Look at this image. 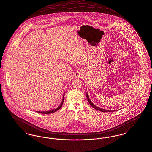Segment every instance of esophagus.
<instances>
[{"label": "esophagus", "instance_id": "1", "mask_svg": "<svg viewBox=\"0 0 152 152\" xmlns=\"http://www.w3.org/2000/svg\"><path fill=\"white\" fill-rule=\"evenodd\" d=\"M83 73H82V71H77L75 73V77H83Z\"/></svg>", "mask_w": 152, "mask_h": 152}]
</instances>
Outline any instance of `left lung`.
I'll list each match as a JSON object with an SVG mask.
<instances>
[{
	"label": "left lung",
	"instance_id": "1",
	"mask_svg": "<svg viewBox=\"0 0 152 152\" xmlns=\"http://www.w3.org/2000/svg\"><path fill=\"white\" fill-rule=\"evenodd\" d=\"M86 97H87V99H88V102L89 103V104L91 105V106H92L94 109H96V110H98L101 111V112H115V110L112 111V110H106V109H103L100 108V107H97L96 106H95V105L91 102V100H90V99H89V96H88V93H86Z\"/></svg>",
	"mask_w": 152,
	"mask_h": 152
}]
</instances>
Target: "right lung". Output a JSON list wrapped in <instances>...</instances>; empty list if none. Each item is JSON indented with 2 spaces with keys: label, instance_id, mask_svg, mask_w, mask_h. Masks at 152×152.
<instances>
[{
  "label": "right lung",
  "instance_id": "obj_1",
  "mask_svg": "<svg viewBox=\"0 0 152 152\" xmlns=\"http://www.w3.org/2000/svg\"><path fill=\"white\" fill-rule=\"evenodd\" d=\"M63 99H64V96H63V100H62V101H61V103L60 106H59L58 108H56V109H53V110H49V111H46V112H38V113H42V114H50V113H54V112L58 111V110H59V109H61V106H62V104H63V100H64Z\"/></svg>",
  "mask_w": 152,
  "mask_h": 152
}]
</instances>
